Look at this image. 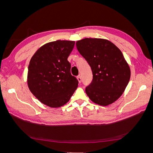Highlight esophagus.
Instances as JSON below:
<instances>
[{
	"instance_id": "34e87169",
	"label": "esophagus",
	"mask_w": 153,
	"mask_h": 153,
	"mask_svg": "<svg viewBox=\"0 0 153 153\" xmlns=\"http://www.w3.org/2000/svg\"><path fill=\"white\" fill-rule=\"evenodd\" d=\"M77 79H78V82H79V83H81V82H82V76H81L80 75L77 76Z\"/></svg>"
}]
</instances>
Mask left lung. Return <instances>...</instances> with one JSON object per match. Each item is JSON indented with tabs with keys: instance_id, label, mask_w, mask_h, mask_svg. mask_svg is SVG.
I'll return each mask as SVG.
<instances>
[{
	"instance_id": "left-lung-1",
	"label": "left lung",
	"mask_w": 153,
	"mask_h": 153,
	"mask_svg": "<svg viewBox=\"0 0 153 153\" xmlns=\"http://www.w3.org/2000/svg\"><path fill=\"white\" fill-rule=\"evenodd\" d=\"M76 48L91 68L93 78L85 92L94 103L102 106L119 98L130 79L131 71L123 54L110 41L85 38Z\"/></svg>"
}]
</instances>
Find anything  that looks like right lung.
<instances>
[{
    "label": "right lung",
    "mask_w": 153,
    "mask_h": 153,
    "mask_svg": "<svg viewBox=\"0 0 153 153\" xmlns=\"http://www.w3.org/2000/svg\"><path fill=\"white\" fill-rule=\"evenodd\" d=\"M75 41L57 40L43 45L32 57L28 68L29 90L41 103L58 108L67 103L78 81L70 73L68 57Z\"/></svg>",
    "instance_id": "1"
}]
</instances>
